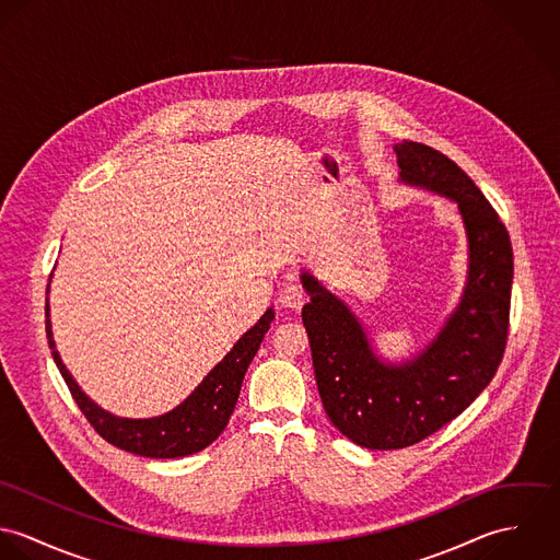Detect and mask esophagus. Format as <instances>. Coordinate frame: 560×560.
I'll return each instance as SVG.
<instances>
[{"instance_id": "obj_1", "label": "esophagus", "mask_w": 560, "mask_h": 560, "mask_svg": "<svg viewBox=\"0 0 560 560\" xmlns=\"http://www.w3.org/2000/svg\"><path fill=\"white\" fill-rule=\"evenodd\" d=\"M306 300H308V295H306V291L302 289V284H298V282H289V284H284L282 291H280V306H282V308L300 311V308L306 304Z\"/></svg>"}]
</instances>
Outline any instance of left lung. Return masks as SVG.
Listing matches in <instances>:
<instances>
[{"instance_id":"8db88e82","label":"left lung","mask_w":560,"mask_h":560,"mask_svg":"<svg viewBox=\"0 0 560 560\" xmlns=\"http://www.w3.org/2000/svg\"><path fill=\"white\" fill-rule=\"evenodd\" d=\"M400 183L457 205L468 241V271L457 308L435 338L399 364L375 353L369 329L311 271L302 320L311 338L320 400L331 424L358 446H411L459 416L493 380L504 353L513 247L475 180L431 147H395Z\"/></svg>"}]
</instances>
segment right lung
I'll list each match as a JSON object with an SVG mask.
<instances>
[{
	"instance_id": "right-lung-1",
	"label": "right lung",
	"mask_w": 560,
	"mask_h": 560,
	"mask_svg": "<svg viewBox=\"0 0 560 560\" xmlns=\"http://www.w3.org/2000/svg\"><path fill=\"white\" fill-rule=\"evenodd\" d=\"M47 295H49V287H47ZM273 317H276L273 308H267V313L256 320V325H252L241 336L240 340L233 345V349L191 390V395L183 402H178L174 409L153 418H122L96 405L73 380L71 371L67 369V364L62 362L56 349L54 329L49 319V298L45 306V327H47L54 362L60 369V375L65 377L73 399L80 405L88 422L109 444L127 453L151 457V459H174V457L194 455L207 448L213 440H218V435L226 429L231 420V413L240 399L245 371L254 360Z\"/></svg>"
}]
</instances>
